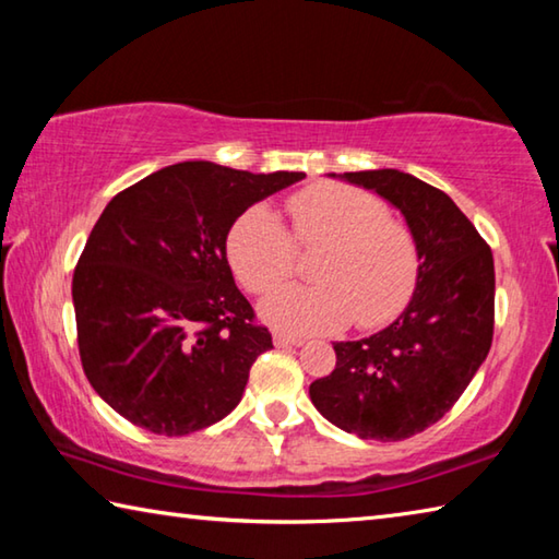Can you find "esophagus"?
Returning <instances> with one entry per match:
<instances>
[{
    "instance_id": "obj_1",
    "label": "esophagus",
    "mask_w": 559,
    "mask_h": 559,
    "mask_svg": "<svg viewBox=\"0 0 559 559\" xmlns=\"http://www.w3.org/2000/svg\"><path fill=\"white\" fill-rule=\"evenodd\" d=\"M273 345H278V347H288V345L298 347V345H302V337L288 335V333H273Z\"/></svg>"
}]
</instances>
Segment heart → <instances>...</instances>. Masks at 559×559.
<instances>
[{
	"instance_id": "obj_1",
	"label": "heart",
	"mask_w": 559,
	"mask_h": 559,
	"mask_svg": "<svg viewBox=\"0 0 559 559\" xmlns=\"http://www.w3.org/2000/svg\"><path fill=\"white\" fill-rule=\"evenodd\" d=\"M286 212L290 234L266 206H251L226 236V257L251 293L289 275L297 242L324 246L314 267L319 283L272 288L259 302L263 323L286 333H325L355 316L359 325L374 328L402 313L419 281V246L380 197L323 182L293 194Z\"/></svg>"
}]
</instances>
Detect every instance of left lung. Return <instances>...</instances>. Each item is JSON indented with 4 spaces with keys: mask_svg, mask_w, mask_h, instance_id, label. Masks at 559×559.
<instances>
[{
    "mask_svg": "<svg viewBox=\"0 0 559 559\" xmlns=\"http://www.w3.org/2000/svg\"><path fill=\"white\" fill-rule=\"evenodd\" d=\"M337 177L404 214L421 266L394 323L333 343L335 370L310 384V402L359 439L402 441L437 424L484 365L493 343V253L449 194L414 175L365 169Z\"/></svg>",
    "mask_w": 559,
    "mask_h": 559,
    "instance_id": "obj_1",
    "label": "left lung"
}]
</instances>
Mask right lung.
Masks as SVG:
<instances>
[{"label":"right lung","instance_id":"1","mask_svg":"<svg viewBox=\"0 0 559 559\" xmlns=\"http://www.w3.org/2000/svg\"><path fill=\"white\" fill-rule=\"evenodd\" d=\"M302 173L177 163L112 197L73 271L79 353L93 390L135 427L185 437L241 402L273 347L236 288L226 236Z\"/></svg>","mask_w":559,"mask_h":559}]
</instances>
